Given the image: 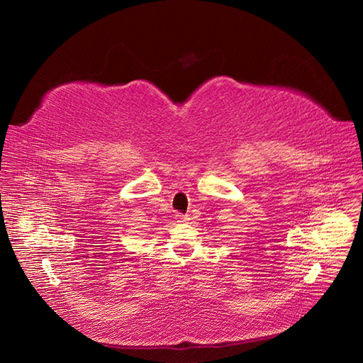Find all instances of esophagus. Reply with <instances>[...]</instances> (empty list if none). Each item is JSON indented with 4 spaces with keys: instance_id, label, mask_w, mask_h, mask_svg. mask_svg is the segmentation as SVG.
Here are the masks:
<instances>
[{
    "instance_id": "34e87169",
    "label": "esophagus",
    "mask_w": 363,
    "mask_h": 363,
    "mask_svg": "<svg viewBox=\"0 0 363 363\" xmlns=\"http://www.w3.org/2000/svg\"><path fill=\"white\" fill-rule=\"evenodd\" d=\"M175 219H177V223H180V224H183V223H188V221H189V215L177 213V215H175Z\"/></svg>"
}]
</instances>
